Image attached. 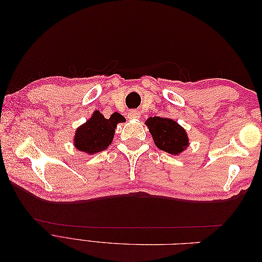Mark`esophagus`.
I'll return each mask as SVG.
<instances>
[{"mask_svg":"<svg viewBox=\"0 0 262 262\" xmlns=\"http://www.w3.org/2000/svg\"><path fill=\"white\" fill-rule=\"evenodd\" d=\"M128 117L130 119H139L141 117V115L138 110H131V112H129V114H128Z\"/></svg>","mask_w":262,"mask_h":262,"instance_id":"1","label":"esophagus"}]
</instances>
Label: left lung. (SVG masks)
I'll list each match as a JSON object with an SVG mask.
<instances>
[{
	"mask_svg": "<svg viewBox=\"0 0 262 262\" xmlns=\"http://www.w3.org/2000/svg\"><path fill=\"white\" fill-rule=\"evenodd\" d=\"M145 124L152 134L155 145L164 152L178 155L188 147L189 139L185 129L172 119L150 117Z\"/></svg>",
	"mask_w": 262,
	"mask_h": 262,
	"instance_id": "left-lung-1",
	"label": "left lung"
}]
</instances>
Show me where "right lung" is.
Here are the masks:
<instances>
[{
  "instance_id": "1",
  "label": "right lung",
  "mask_w": 262,
  "mask_h": 262,
  "mask_svg": "<svg viewBox=\"0 0 262 262\" xmlns=\"http://www.w3.org/2000/svg\"><path fill=\"white\" fill-rule=\"evenodd\" d=\"M124 121V117L118 113L107 119L96 110L89 120L76 129L74 146L90 155L105 150L112 144L117 124Z\"/></svg>"
}]
</instances>
